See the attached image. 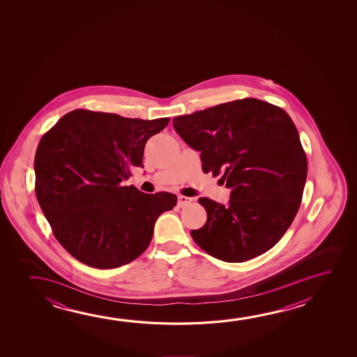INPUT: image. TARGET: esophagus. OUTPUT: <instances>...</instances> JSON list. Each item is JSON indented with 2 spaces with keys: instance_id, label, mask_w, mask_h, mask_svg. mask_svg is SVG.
Masks as SVG:
<instances>
[{
  "instance_id": "obj_1",
  "label": "esophagus",
  "mask_w": 357,
  "mask_h": 357,
  "mask_svg": "<svg viewBox=\"0 0 357 357\" xmlns=\"http://www.w3.org/2000/svg\"><path fill=\"white\" fill-rule=\"evenodd\" d=\"M192 202H193V198L184 197V195H179V197H178V206H179V208H184V206H188V205L190 204Z\"/></svg>"
}]
</instances>
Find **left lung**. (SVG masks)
<instances>
[{
    "label": "left lung",
    "instance_id": "left-lung-1",
    "mask_svg": "<svg viewBox=\"0 0 357 357\" xmlns=\"http://www.w3.org/2000/svg\"><path fill=\"white\" fill-rule=\"evenodd\" d=\"M188 146L200 152L202 168L231 189L228 206L198 202L206 222L192 230L205 252L241 263L268 252L287 233L300 208L307 160L287 112L244 98L173 119Z\"/></svg>",
    "mask_w": 357,
    "mask_h": 357
}]
</instances>
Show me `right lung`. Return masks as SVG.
I'll list each match as a JSON object with an SVG mask.
<instances>
[{
  "label": "right lung",
  "instance_id": "1",
  "mask_svg": "<svg viewBox=\"0 0 357 357\" xmlns=\"http://www.w3.org/2000/svg\"><path fill=\"white\" fill-rule=\"evenodd\" d=\"M169 118L143 121L75 109L46 132L35 155L36 195L53 235L78 261L113 269L146 252L174 194L123 185L146 143Z\"/></svg>",
  "mask_w": 357,
  "mask_h": 357
}]
</instances>
